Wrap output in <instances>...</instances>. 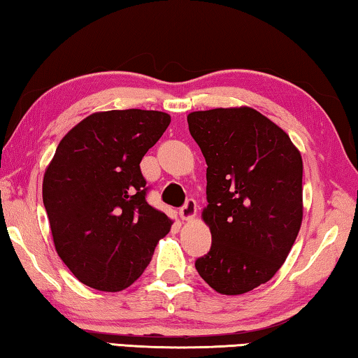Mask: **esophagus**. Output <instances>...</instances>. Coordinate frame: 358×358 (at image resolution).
Masks as SVG:
<instances>
[{
    "label": "esophagus",
    "instance_id": "obj_1",
    "mask_svg": "<svg viewBox=\"0 0 358 358\" xmlns=\"http://www.w3.org/2000/svg\"><path fill=\"white\" fill-rule=\"evenodd\" d=\"M179 216L182 221H190V219H194L196 216V201L194 198H189V200L185 201V205L179 210Z\"/></svg>",
    "mask_w": 358,
    "mask_h": 358
}]
</instances>
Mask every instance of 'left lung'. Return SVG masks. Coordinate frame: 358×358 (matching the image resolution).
Masks as SVG:
<instances>
[{"instance_id": "8db88e82", "label": "left lung", "mask_w": 358, "mask_h": 358, "mask_svg": "<svg viewBox=\"0 0 358 358\" xmlns=\"http://www.w3.org/2000/svg\"><path fill=\"white\" fill-rule=\"evenodd\" d=\"M187 123L208 164L201 219L213 238L195 267L217 293H248L277 273L299 234L301 153L251 107L192 112Z\"/></svg>"}]
</instances>
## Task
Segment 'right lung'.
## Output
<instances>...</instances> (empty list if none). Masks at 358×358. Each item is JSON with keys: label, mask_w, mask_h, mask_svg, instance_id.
<instances>
[{"label": "right lung", "mask_w": 358, "mask_h": 358, "mask_svg": "<svg viewBox=\"0 0 358 358\" xmlns=\"http://www.w3.org/2000/svg\"><path fill=\"white\" fill-rule=\"evenodd\" d=\"M169 123L157 110H108L59 142L43 178V203L57 255L87 287L128 288L171 230V219L147 203L139 166Z\"/></svg>", "instance_id": "1"}]
</instances>
